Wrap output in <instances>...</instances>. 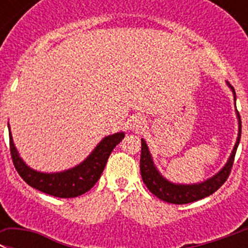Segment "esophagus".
I'll return each mask as SVG.
<instances>
[{
  "label": "esophagus",
  "instance_id": "obj_1",
  "mask_svg": "<svg viewBox=\"0 0 248 248\" xmlns=\"http://www.w3.org/2000/svg\"><path fill=\"white\" fill-rule=\"evenodd\" d=\"M144 127V120L140 116H136L129 121V129L132 131H140Z\"/></svg>",
  "mask_w": 248,
  "mask_h": 248
}]
</instances>
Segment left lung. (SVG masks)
<instances>
[{
  "label": "left lung",
  "mask_w": 248,
  "mask_h": 248,
  "mask_svg": "<svg viewBox=\"0 0 248 248\" xmlns=\"http://www.w3.org/2000/svg\"><path fill=\"white\" fill-rule=\"evenodd\" d=\"M227 85L233 93V100L236 101V93L235 89L230 85L227 82ZM236 115L238 119V135L237 140H236L235 147H233L231 155H230L229 160L226 162L222 169L218 173H216L214 177L209 178L207 180H204L198 184H175L166 178L163 177L162 174L158 171L157 167L155 166V162L152 159L151 152H149L148 146H147L146 140L142 138V149H140V175L143 183L148 188V190L152 194H155L157 198L160 200L170 204H189V202H196V200L204 199L206 196L211 195L215 193L222 184L227 180L230 175V171L232 168L233 159H235L236 151H237L238 143H240L241 138V117L238 113L237 108H236Z\"/></svg>",
  "instance_id": "left-lung-1"
}]
</instances>
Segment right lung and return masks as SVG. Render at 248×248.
I'll return each instance as SVG.
<instances>
[{"label": "right lung", "mask_w": 248, "mask_h": 248, "mask_svg": "<svg viewBox=\"0 0 248 248\" xmlns=\"http://www.w3.org/2000/svg\"><path fill=\"white\" fill-rule=\"evenodd\" d=\"M8 133L11 157L16 170L18 171L22 179L32 188L57 198H75L90 190L101 177L111 152L124 137V132L113 133L105 137L91 152V155L74 168L58 173H42L30 168L19 157L13 143L10 124Z\"/></svg>", "instance_id": "add662e5"}]
</instances>
